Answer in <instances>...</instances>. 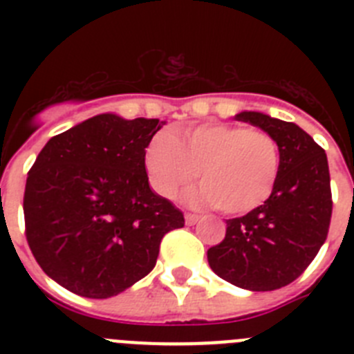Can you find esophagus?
Segmentation results:
<instances>
[{
  "instance_id": "1",
  "label": "esophagus",
  "mask_w": 354,
  "mask_h": 354,
  "mask_svg": "<svg viewBox=\"0 0 354 354\" xmlns=\"http://www.w3.org/2000/svg\"><path fill=\"white\" fill-rule=\"evenodd\" d=\"M184 220H186V225H195L196 221L200 220L198 214H192V212H187L186 216H184Z\"/></svg>"
}]
</instances>
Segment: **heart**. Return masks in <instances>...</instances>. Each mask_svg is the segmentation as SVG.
I'll list each match as a JSON object with an SVG mask.
<instances>
[{"instance_id":"b5f03b06","label":"heart","mask_w":354,"mask_h":354,"mask_svg":"<svg viewBox=\"0 0 354 354\" xmlns=\"http://www.w3.org/2000/svg\"><path fill=\"white\" fill-rule=\"evenodd\" d=\"M143 159L158 195L174 198L198 174L204 186L189 193V200L225 214L261 207L280 171V149L270 133L221 122L154 134Z\"/></svg>"}]
</instances>
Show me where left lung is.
<instances>
[{"label": "left lung", "instance_id": "1", "mask_svg": "<svg viewBox=\"0 0 354 354\" xmlns=\"http://www.w3.org/2000/svg\"><path fill=\"white\" fill-rule=\"evenodd\" d=\"M236 118L277 140L280 171L268 202L227 220L225 239L207 250V261L232 286L274 290L294 282L326 241L333 205L328 159L292 122L259 111H241Z\"/></svg>", "mask_w": 354, "mask_h": 354}]
</instances>
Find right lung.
I'll return each instance as SVG.
<instances>
[{
	"label": "right lung",
	"instance_id": "add662e5",
	"mask_svg": "<svg viewBox=\"0 0 354 354\" xmlns=\"http://www.w3.org/2000/svg\"><path fill=\"white\" fill-rule=\"evenodd\" d=\"M167 122L102 113L46 143L24 189V223L44 273L84 298L117 296L154 270L184 216L149 186L145 149Z\"/></svg>",
	"mask_w": 354,
	"mask_h": 354
}]
</instances>
